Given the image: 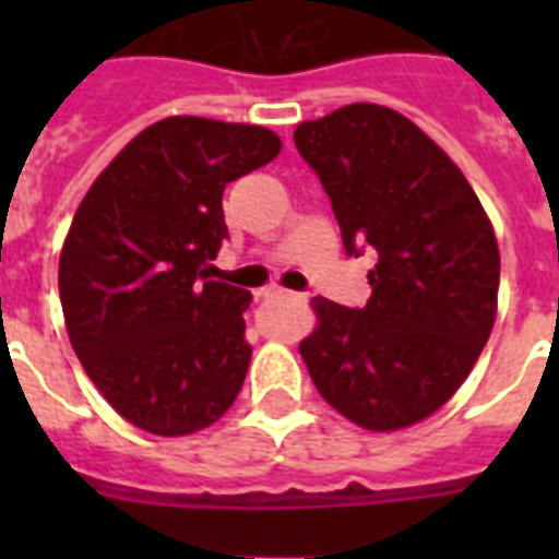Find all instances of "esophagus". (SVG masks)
<instances>
[{"instance_id": "34e87169", "label": "esophagus", "mask_w": 559, "mask_h": 559, "mask_svg": "<svg viewBox=\"0 0 559 559\" xmlns=\"http://www.w3.org/2000/svg\"><path fill=\"white\" fill-rule=\"evenodd\" d=\"M296 293H289V289H281V287H266L263 289V298H293Z\"/></svg>"}]
</instances>
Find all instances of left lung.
I'll return each instance as SVG.
<instances>
[{"label":"left lung","mask_w":559,"mask_h":559,"mask_svg":"<svg viewBox=\"0 0 559 559\" xmlns=\"http://www.w3.org/2000/svg\"><path fill=\"white\" fill-rule=\"evenodd\" d=\"M293 139L345 252H377L366 307L313 298L319 328L298 345L301 359L354 424H417L459 391L493 331V226L450 156L394 109L350 104L298 124Z\"/></svg>","instance_id":"1"}]
</instances>
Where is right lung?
<instances>
[{
	"label": "right lung",
	"mask_w": 559,
	"mask_h": 559,
	"mask_svg": "<svg viewBox=\"0 0 559 559\" xmlns=\"http://www.w3.org/2000/svg\"><path fill=\"white\" fill-rule=\"evenodd\" d=\"M278 151L266 127L165 118L74 214L57 275L66 331L109 406L144 432L205 429L243 385L252 296L209 272L228 237L223 191Z\"/></svg>",
	"instance_id": "1"
}]
</instances>
